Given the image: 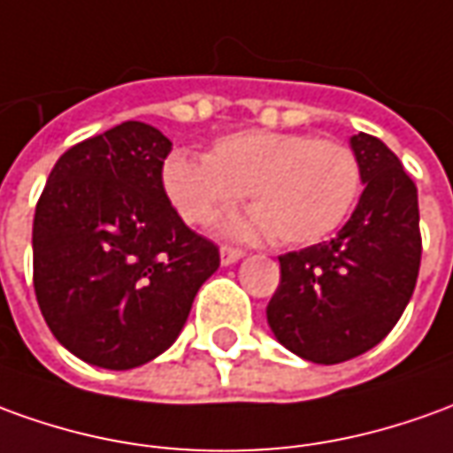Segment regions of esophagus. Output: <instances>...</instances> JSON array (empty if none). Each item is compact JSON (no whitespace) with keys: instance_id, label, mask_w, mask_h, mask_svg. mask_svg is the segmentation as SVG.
Segmentation results:
<instances>
[{"instance_id":"1","label":"esophagus","mask_w":453,"mask_h":453,"mask_svg":"<svg viewBox=\"0 0 453 453\" xmlns=\"http://www.w3.org/2000/svg\"><path fill=\"white\" fill-rule=\"evenodd\" d=\"M239 258H244V251H242V249H234V246H221V264H224V266L236 264Z\"/></svg>"}]
</instances>
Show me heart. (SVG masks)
I'll list each match as a JSON object with an SVG mask.
<instances>
[{
  "label": "heart",
  "mask_w": 453,
  "mask_h": 453,
  "mask_svg": "<svg viewBox=\"0 0 453 453\" xmlns=\"http://www.w3.org/2000/svg\"><path fill=\"white\" fill-rule=\"evenodd\" d=\"M162 182L187 224L217 221L246 192L254 211L232 224V234L271 232L283 244H313L350 214L363 167L338 140L246 130L219 137L207 160L173 155Z\"/></svg>",
  "instance_id": "1"
}]
</instances>
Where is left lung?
Segmentation results:
<instances>
[{
    "mask_svg": "<svg viewBox=\"0 0 453 453\" xmlns=\"http://www.w3.org/2000/svg\"><path fill=\"white\" fill-rule=\"evenodd\" d=\"M365 189L335 239L279 257L266 318L283 348L318 365L352 360L388 335L410 303L419 261L417 187L392 150L350 137Z\"/></svg>",
    "mask_w": 453,
    "mask_h": 453,
    "instance_id": "1",
    "label": "left lung"
}]
</instances>
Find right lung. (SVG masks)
Here are the masks:
<instances>
[{
	"label": "right lung",
	"mask_w": 453,
	"mask_h": 453,
	"mask_svg": "<svg viewBox=\"0 0 453 453\" xmlns=\"http://www.w3.org/2000/svg\"><path fill=\"white\" fill-rule=\"evenodd\" d=\"M173 142L127 120L65 150L34 214V291L65 350L105 370L155 360L185 327L219 249L162 185Z\"/></svg>",
	"instance_id": "right-lung-1"
}]
</instances>
